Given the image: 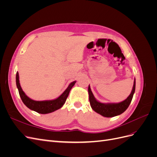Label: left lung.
<instances>
[{
    "mask_svg": "<svg viewBox=\"0 0 157 157\" xmlns=\"http://www.w3.org/2000/svg\"><path fill=\"white\" fill-rule=\"evenodd\" d=\"M136 89V80L134 82V86L131 92L125 100L120 103H103L98 101L95 98L92 92L90 89V85L88 86V94H89V101L90 105L94 111L99 113L105 117H113L119 115L124 113L128 109V106L132 101V99L134 96Z\"/></svg>",
    "mask_w": 157,
    "mask_h": 157,
    "instance_id": "obj_1",
    "label": "left lung"
}]
</instances>
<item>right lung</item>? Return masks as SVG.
Segmentation results:
<instances>
[{
	"mask_svg": "<svg viewBox=\"0 0 157 157\" xmlns=\"http://www.w3.org/2000/svg\"><path fill=\"white\" fill-rule=\"evenodd\" d=\"M16 86L18 89L19 94H20V98L23 103L30 109L31 110L36 111L40 114H47L52 113L58 109H60L63 105L66 99H67L70 90L76 83V81H73L68 86L67 88L66 89L63 94L59 96L58 98L53 100H45V101H35L33 100L31 98L26 96L25 92L20 86V80H19V73H16Z\"/></svg>",
	"mask_w": 157,
	"mask_h": 157,
	"instance_id": "right-lung-1",
	"label": "right lung"
}]
</instances>
